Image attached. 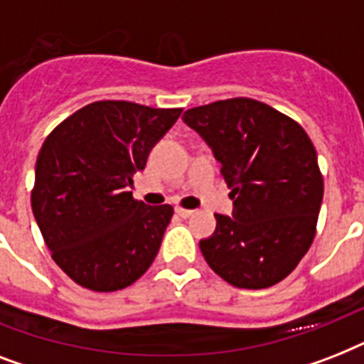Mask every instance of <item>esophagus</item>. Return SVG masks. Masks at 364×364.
<instances>
[{"label":"esophagus","instance_id":"obj_1","mask_svg":"<svg viewBox=\"0 0 364 364\" xmlns=\"http://www.w3.org/2000/svg\"><path fill=\"white\" fill-rule=\"evenodd\" d=\"M176 213L179 217H183V219H188V217L193 215L194 211L193 210H183V208H176Z\"/></svg>","mask_w":364,"mask_h":364}]
</instances>
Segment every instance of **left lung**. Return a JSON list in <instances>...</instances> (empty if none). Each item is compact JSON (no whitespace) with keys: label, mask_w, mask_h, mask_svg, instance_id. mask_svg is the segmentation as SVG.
I'll return each instance as SVG.
<instances>
[{"label":"left lung","mask_w":364,"mask_h":364,"mask_svg":"<svg viewBox=\"0 0 364 364\" xmlns=\"http://www.w3.org/2000/svg\"><path fill=\"white\" fill-rule=\"evenodd\" d=\"M221 162L234 202L200 240L205 262L234 287L266 289L291 274L316 236L323 200L317 153L304 128L251 98L183 113Z\"/></svg>","instance_id":"obj_1"}]
</instances>
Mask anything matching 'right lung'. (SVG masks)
I'll return each mask as SVG.
<instances>
[{
	"label": "right lung",
	"instance_id": "right-lung-1",
	"mask_svg": "<svg viewBox=\"0 0 364 364\" xmlns=\"http://www.w3.org/2000/svg\"><path fill=\"white\" fill-rule=\"evenodd\" d=\"M181 111L94 102L43 143L31 210L53 260L81 287L119 291L153 264L173 208L143 204L128 187Z\"/></svg>",
	"mask_w": 364,
	"mask_h": 364
}]
</instances>
